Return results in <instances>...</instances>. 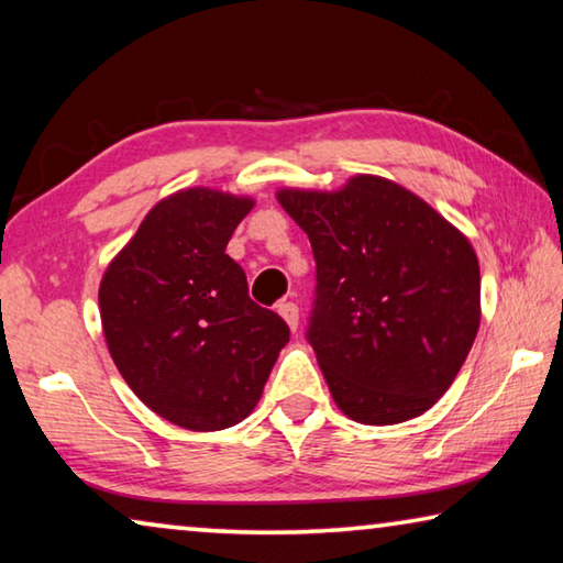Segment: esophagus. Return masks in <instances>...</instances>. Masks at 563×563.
Wrapping results in <instances>:
<instances>
[{
  "instance_id": "obj_1",
  "label": "esophagus",
  "mask_w": 563,
  "mask_h": 563,
  "mask_svg": "<svg viewBox=\"0 0 563 563\" xmlns=\"http://www.w3.org/2000/svg\"><path fill=\"white\" fill-rule=\"evenodd\" d=\"M278 313H280V318L285 320V323H288V328H290V330H296V328H298L300 310H298L296 302H292V300H283L280 306H278Z\"/></svg>"
}]
</instances>
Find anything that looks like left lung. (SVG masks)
I'll return each mask as SVG.
<instances>
[{"mask_svg": "<svg viewBox=\"0 0 563 563\" xmlns=\"http://www.w3.org/2000/svg\"><path fill=\"white\" fill-rule=\"evenodd\" d=\"M316 257L306 338L347 418L390 426L431 408L474 345V247L406 187L373 175L338 192L280 190Z\"/></svg>", "mask_w": 563, "mask_h": 563, "instance_id": "1", "label": "left lung"}]
</instances>
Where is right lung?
Wrapping results in <instances>:
<instances>
[{"label":"right lung","instance_id":"right-lung-1","mask_svg":"<svg viewBox=\"0 0 563 563\" xmlns=\"http://www.w3.org/2000/svg\"><path fill=\"white\" fill-rule=\"evenodd\" d=\"M253 200L190 187L157 202L107 267V347L135 396L165 421L222 431L263 396L290 328L247 296L225 247Z\"/></svg>","mask_w":563,"mask_h":563}]
</instances>
